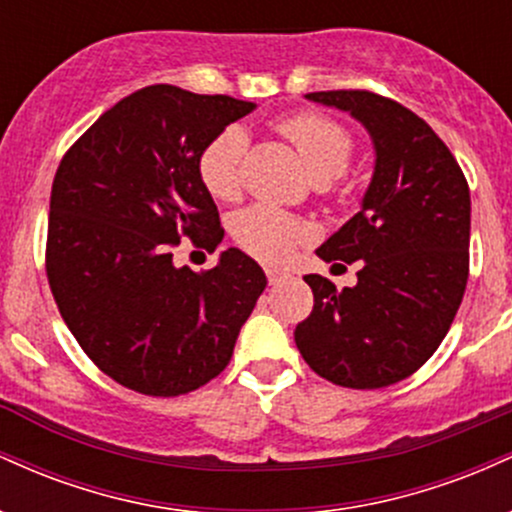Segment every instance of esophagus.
<instances>
[{"label":"esophagus","mask_w":512,"mask_h":512,"mask_svg":"<svg viewBox=\"0 0 512 512\" xmlns=\"http://www.w3.org/2000/svg\"><path fill=\"white\" fill-rule=\"evenodd\" d=\"M284 279H286V274L279 272V269H267L269 286H276V284H279V281H284Z\"/></svg>","instance_id":"1"}]
</instances>
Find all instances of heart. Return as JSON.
Masks as SVG:
<instances>
[{
    "label": "heart",
    "instance_id": "heart-1",
    "mask_svg": "<svg viewBox=\"0 0 512 512\" xmlns=\"http://www.w3.org/2000/svg\"><path fill=\"white\" fill-rule=\"evenodd\" d=\"M281 134L296 146L303 166L315 180L342 175L354 154L349 132L320 115H293L279 125ZM248 154V132L240 125L226 127L199 156V178L216 199H236L243 190V161ZM231 231L236 243L257 260L279 264L289 260L296 245L313 236L308 223L286 211L255 204L233 216Z\"/></svg>",
    "mask_w": 512,
    "mask_h": 512
}]
</instances>
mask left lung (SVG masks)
Wrapping results in <instances>:
<instances>
[{"mask_svg": "<svg viewBox=\"0 0 512 512\" xmlns=\"http://www.w3.org/2000/svg\"><path fill=\"white\" fill-rule=\"evenodd\" d=\"M305 98L361 122L375 163L358 214L315 250L325 262H361L356 286L303 276L315 305L293 337L325 380L378 390L424 366L455 320L469 274V187L448 146L404 105L370 91Z\"/></svg>", "mask_w": 512, "mask_h": 512, "instance_id": "obj_1", "label": "left lung"}]
</instances>
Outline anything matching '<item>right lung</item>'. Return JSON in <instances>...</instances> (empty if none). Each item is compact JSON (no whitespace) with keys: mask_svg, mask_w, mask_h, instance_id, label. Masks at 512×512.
Instances as JSON below:
<instances>
[{"mask_svg":"<svg viewBox=\"0 0 512 512\" xmlns=\"http://www.w3.org/2000/svg\"><path fill=\"white\" fill-rule=\"evenodd\" d=\"M255 103L158 84L122 98L57 168L48 281L69 332L115 383L178 397L228 366L267 286L262 267L228 248L214 269L173 262L180 238L223 240L199 156Z\"/></svg>","mask_w":512,"mask_h":512,"instance_id":"right-lung-1","label":"right lung"}]
</instances>
